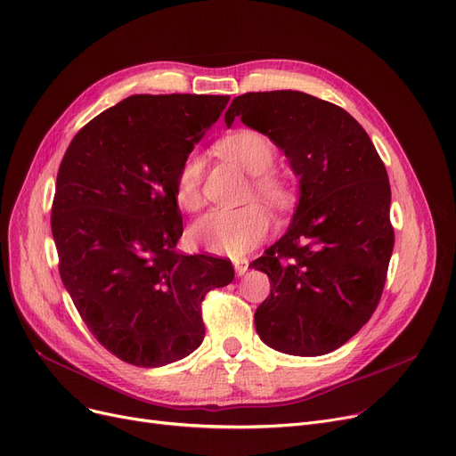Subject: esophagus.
I'll use <instances>...</instances> for the list:
<instances>
[{
	"instance_id": "obj_1",
	"label": "esophagus",
	"mask_w": 456,
	"mask_h": 456,
	"mask_svg": "<svg viewBox=\"0 0 456 456\" xmlns=\"http://www.w3.org/2000/svg\"><path fill=\"white\" fill-rule=\"evenodd\" d=\"M234 272L239 275H244L248 272V266H249V261L248 259H234Z\"/></svg>"
}]
</instances>
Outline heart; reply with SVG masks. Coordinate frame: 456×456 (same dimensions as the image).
Instances as JSON below:
<instances>
[{
	"label": "heart",
	"mask_w": 456,
	"mask_h": 456,
	"mask_svg": "<svg viewBox=\"0 0 456 456\" xmlns=\"http://www.w3.org/2000/svg\"><path fill=\"white\" fill-rule=\"evenodd\" d=\"M220 151L253 176V190L273 207H285L290 201V186L280 173L272 169L275 145L259 130L240 128L227 135ZM205 160L201 154L190 152L176 171L175 195L186 210L201 205V179ZM270 231V214L259 203L239 208L217 207L203 214L191 229V240L201 249L216 255L240 256L265 240Z\"/></svg>",
	"instance_id": "heart-1"
}]
</instances>
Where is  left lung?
Wrapping results in <instances>:
<instances>
[{"label": "left lung", "instance_id": "8db88e82", "mask_svg": "<svg viewBox=\"0 0 456 456\" xmlns=\"http://www.w3.org/2000/svg\"><path fill=\"white\" fill-rule=\"evenodd\" d=\"M266 134L300 176V203L281 240L251 268L270 277L255 328L272 348L322 355L370 319L395 244L391 188L363 126L343 108L300 91L236 96L225 113Z\"/></svg>", "mask_w": 456, "mask_h": 456}]
</instances>
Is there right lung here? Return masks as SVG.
Segmentation results:
<instances>
[{
  "mask_svg": "<svg viewBox=\"0 0 456 456\" xmlns=\"http://www.w3.org/2000/svg\"><path fill=\"white\" fill-rule=\"evenodd\" d=\"M227 102L132 94L77 132L59 166V275L94 339L135 367H162L200 346L205 296L234 277L231 261L176 251V171Z\"/></svg>",
  "mask_w": 456,
  "mask_h": 456,
  "instance_id": "obj_1",
  "label": "right lung"
}]
</instances>
